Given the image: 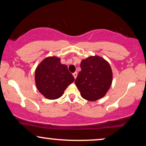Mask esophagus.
Here are the masks:
<instances>
[{
  "instance_id": "1",
  "label": "esophagus",
  "mask_w": 146,
  "mask_h": 146,
  "mask_svg": "<svg viewBox=\"0 0 146 146\" xmlns=\"http://www.w3.org/2000/svg\"><path fill=\"white\" fill-rule=\"evenodd\" d=\"M77 75H78V74H77L76 72H75L74 73H73V76H74V78H75V79L76 78V77H77Z\"/></svg>"
}]
</instances>
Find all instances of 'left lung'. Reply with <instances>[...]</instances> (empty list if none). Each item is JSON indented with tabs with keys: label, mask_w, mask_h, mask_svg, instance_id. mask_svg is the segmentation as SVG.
I'll use <instances>...</instances> for the list:
<instances>
[{
	"label": "left lung",
	"mask_w": 146,
	"mask_h": 146,
	"mask_svg": "<svg viewBox=\"0 0 146 146\" xmlns=\"http://www.w3.org/2000/svg\"><path fill=\"white\" fill-rule=\"evenodd\" d=\"M80 67L75 84L81 96L88 101L103 98L112 82V70L108 62L99 56H91L82 60Z\"/></svg>",
	"instance_id": "left-lung-1"
}]
</instances>
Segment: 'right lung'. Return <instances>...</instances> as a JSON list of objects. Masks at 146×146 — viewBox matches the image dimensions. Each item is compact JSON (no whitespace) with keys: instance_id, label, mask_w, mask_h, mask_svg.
Instances as JSON below:
<instances>
[{"instance_id":"add662e5","label":"right lung","mask_w":146,"mask_h":146,"mask_svg":"<svg viewBox=\"0 0 146 146\" xmlns=\"http://www.w3.org/2000/svg\"><path fill=\"white\" fill-rule=\"evenodd\" d=\"M35 84L41 94L48 100H56L63 95L64 90L74 81L68 66L55 56L45 58L35 70Z\"/></svg>"}]
</instances>
